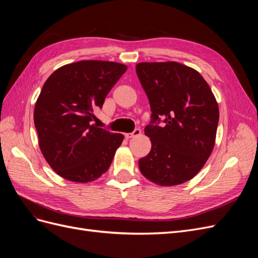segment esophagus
<instances>
[{
  "instance_id": "1",
  "label": "esophagus",
  "mask_w": 258,
  "mask_h": 258,
  "mask_svg": "<svg viewBox=\"0 0 258 258\" xmlns=\"http://www.w3.org/2000/svg\"><path fill=\"white\" fill-rule=\"evenodd\" d=\"M141 135V130H140L139 128H136L134 131L131 132V134H126V138L127 139H130V138H136L138 136Z\"/></svg>"
}]
</instances>
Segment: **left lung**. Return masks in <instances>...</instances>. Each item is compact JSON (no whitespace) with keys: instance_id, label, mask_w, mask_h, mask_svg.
<instances>
[{"instance_id":"8db88e82","label":"left lung","mask_w":258,"mask_h":258,"mask_svg":"<svg viewBox=\"0 0 258 258\" xmlns=\"http://www.w3.org/2000/svg\"><path fill=\"white\" fill-rule=\"evenodd\" d=\"M136 71L152 111L144 129L152 150L139 160L140 171L161 186L189 181L214 147L220 118L214 95L196 70L178 62H142Z\"/></svg>"}]
</instances>
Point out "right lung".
<instances>
[{
    "instance_id": "add662e5",
    "label": "right lung",
    "mask_w": 258,
    "mask_h": 258,
    "mask_svg": "<svg viewBox=\"0 0 258 258\" xmlns=\"http://www.w3.org/2000/svg\"><path fill=\"white\" fill-rule=\"evenodd\" d=\"M127 71L124 64L85 60L56 70L45 82L34 108V124L44 157L69 181H95L110 168L123 140L97 124L95 108Z\"/></svg>"
}]
</instances>
